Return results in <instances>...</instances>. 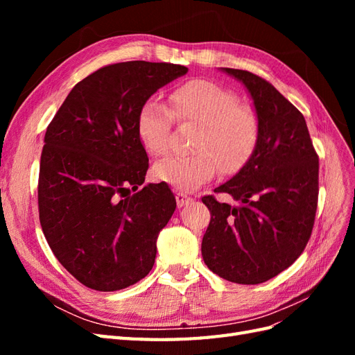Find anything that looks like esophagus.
<instances>
[{"instance_id":"34e87169","label":"esophagus","mask_w":355,"mask_h":355,"mask_svg":"<svg viewBox=\"0 0 355 355\" xmlns=\"http://www.w3.org/2000/svg\"><path fill=\"white\" fill-rule=\"evenodd\" d=\"M176 202H178V207L180 209V207L187 206V204L192 202V198L188 197L185 192H178V194H176Z\"/></svg>"}]
</instances>
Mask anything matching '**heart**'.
<instances>
[{
	"instance_id": "1",
	"label": "heart",
	"mask_w": 355,
	"mask_h": 355,
	"mask_svg": "<svg viewBox=\"0 0 355 355\" xmlns=\"http://www.w3.org/2000/svg\"><path fill=\"white\" fill-rule=\"evenodd\" d=\"M173 120L200 127L192 155H171L158 161L154 175L178 189L192 191L211 180L219 171L234 175L254 155L262 124L257 112L243 105L234 92L207 80H191L168 94V108L155 99L142 103L136 116V132L145 151L164 155Z\"/></svg>"
}]
</instances>
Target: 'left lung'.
<instances>
[{"mask_svg": "<svg viewBox=\"0 0 355 355\" xmlns=\"http://www.w3.org/2000/svg\"><path fill=\"white\" fill-rule=\"evenodd\" d=\"M222 71L249 90L262 135L249 163L214 189L237 206L214 196L201 198L211 216L201 253L225 280L259 284L284 271L306 247L318 202V155L304 115L271 83L249 71Z\"/></svg>", "mask_w": 355, "mask_h": 355, "instance_id": "obj_1", "label": "left lung"}]
</instances>
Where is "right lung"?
Listing matches in <instances>:
<instances>
[{
  "label": "right lung",
  "instance_id": "1",
  "mask_svg": "<svg viewBox=\"0 0 355 355\" xmlns=\"http://www.w3.org/2000/svg\"><path fill=\"white\" fill-rule=\"evenodd\" d=\"M188 72L167 62L103 67L69 92L47 127L40 223L51 252L85 287L115 292L153 270L157 237L176 209L167 184H148L137 137L145 101Z\"/></svg>",
  "mask_w": 355,
  "mask_h": 355
}]
</instances>
